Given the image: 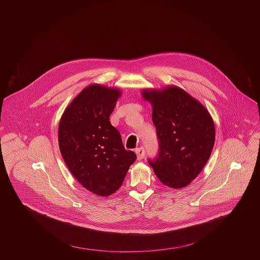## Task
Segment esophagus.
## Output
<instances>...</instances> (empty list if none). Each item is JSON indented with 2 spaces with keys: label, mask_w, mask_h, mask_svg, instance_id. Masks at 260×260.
Returning a JSON list of instances; mask_svg holds the SVG:
<instances>
[{
  "label": "esophagus",
  "mask_w": 260,
  "mask_h": 260,
  "mask_svg": "<svg viewBox=\"0 0 260 260\" xmlns=\"http://www.w3.org/2000/svg\"><path fill=\"white\" fill-rule=\"evenodd\" d=\"M135 152H136L137 158H138L139 160L144 158V156H145V149H144V147H142V146H141V147H138V148H136Z\"/></svg>",
  "instance_id": "esophagus-1"
}]
</instances>
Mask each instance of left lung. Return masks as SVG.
Returning a JSON list of instances; mask_svg holds the SVG:
<instances>
[{"instance_id": "8db88e82", "label": "left lung", "mask_w": 260, "mask_h": 260, "mask_svg": "<svg viewBox=\"0 0 260 260\" xmlns=\"http://www.w3.org/2000/svg\"><path fill=\"white\" fill-rule=\"evenodd\" d=\"M153 106L158 153L148 158L159 180L172 188L188 185L207 163L215 141L208 111L178 87L143 91Z\"/></svg>"}]
</instances>
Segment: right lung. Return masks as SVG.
I'll return each mask as SVG.
<instances>
[{"mask_svg": "<svg viewBox=\"0 0 260 260\" xmlns=\"http://www.w3.org/2000/svg\"><path fill=\"white\" fill-rule=\"evenodd\" d=\"M119 96L117 89L91 85L71 102L59 125V147L65 163L81 185L99 196L118 190L137 158L125 149L110 123Z\"/></svg>", "mask_w": 260, "mask_h": 260, "instance_id": "add662e5", "label": "right lung"}]
</instances>
